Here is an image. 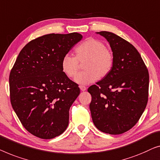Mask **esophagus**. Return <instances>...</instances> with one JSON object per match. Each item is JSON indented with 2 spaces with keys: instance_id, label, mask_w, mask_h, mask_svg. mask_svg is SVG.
<instances>
[{
  "instance_id": "obj_1",
  "label": "esophagus",
  "mask_w": 160,
  "mask_h": 160,
  "mask_svg": "<svg viewBox=\"0 0 160 160\" xmlns=\"http://www.w3.org/2000/svg\"><path fill=\"white\" fill-rule=\"evenodd\" d=\"M80 89L82 91H85V90L87 89V88L85 87V86H84V85H80Z\"/></svg>"
}]
</instances>
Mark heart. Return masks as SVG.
<instances>
[{
  "label": "heart",
  "mask_w": 160,
  "mask_h": 160,
  "mask_svg": "<svg viewBox=\"0 0 160 160\" xmlns=\"http://www.w3.org/2000/svg\"><path fill=\"white\" fill-rule=\"evenodd\" d=\"M112 51L105 44L94 38H88L75 48V57L66 54L61 61V68L67 77L73 78L79 69V63H83L81 72L76 75L78 84L88 85L109 75L114 65Z\"/></svg>",
  "instance_id": "b5f03b06"
}]
</instances>
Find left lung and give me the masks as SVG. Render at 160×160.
Segmentation results:
<instances>
[{
  "label": "left lung",
  "instance_id": "8db88e82",
  "mask_svg": "<svg viewBox=\"0 0 160 160\" xmlns=\"http://www.w3.org/2000/svg\"><path fill=\"white\" fill-rule=\"evenodd\" d=\"M109 42L114 62L107 77L90 86L92 120L98 130L122 134L138 122L147 107L149 75L136 48L112 32H97Z\"/></svg>",
  "mask_w": 160,
  "mask_h": 160
}]
</instances>
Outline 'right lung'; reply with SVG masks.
Wrapping results in <instances>:
<instances>
[{
  "label": "right lung",
  "instance_id": "add662e5",
  "mask_svg": "<svg viewBox=\"0 0 160 160\" xmlns=\"http://www.w3.org/2000/svg\"><path fill=\"white\" fill-rule=\"evenodd\" d=\"M82 38L78 32L45 35L20 51L9 75L10 99L33 136L51 139L67 129L69 108L80 91L62 72L61 61Z\"/></svg>",
  "mask_w": 160,
  "mask_h": 160
}]
</instances>
